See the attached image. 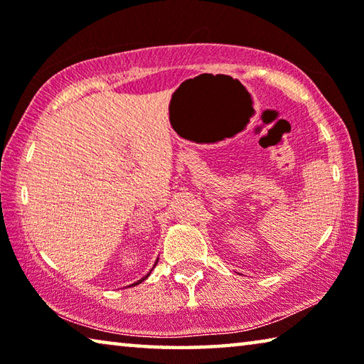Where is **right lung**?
Returning a JSON list of instances; mask_svg holds the SVG:
<instances>
[{
	"mask_svg": "<svg viewBox=\"0 0 364 364\" xmlns=\"http://www.w3.org/2000/svg\"><path fill=\"white\" fill-rule=\"evenodd\" d=\"M147 276H149V274H147ZM147 276H146V278H147ZM146 278H143V279H141V281H144ZM141 281H139V282H141ZM136 284H138V282H134V284H133V286H136Z\"/></svg>",
	"mask_w": 364,
	"mask_h": 364,
	"instance_id": "1",
	"label": "right lung"
}]
</instances>
